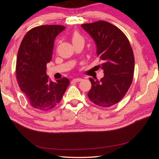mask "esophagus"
I'll use <instances>...</instances> for the list:
<instances>
[{
	"label": "esophagus",
	"instance_id": "1",
	"mask_svg": "<svg viewBox=\"0 0 159 159\" xmlns=\"http://www.w3.org/2000/svg\"><path fill=\"white\" fill-rule=\"evenodd\" d=\"M81 80H82V79L80 78H74V79H73V80H72V81H74V82H79V81H81Z\"/></svg>",
	"mask_w": 159,
	"mask_h": 159
}]
</instances>
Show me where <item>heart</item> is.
Here are the masks:
<instances>
[{
    "instance_id": "b5f03b06",
    "label": "heart",
    "mask_w": 159,
    "mask_h": 159,
    "mask_svg": "<svg viewBox=\"0 0 159 159\" xmlns=\"http://www.w3.org/2000/svg\"><path fill=\"white\" fill-rule=\"evenodd\" d=\"M71 40H72V42H73V43L80 42V41L84 42V38L78 32H75L71 36Z\"/></svg>"
}]
</instances>
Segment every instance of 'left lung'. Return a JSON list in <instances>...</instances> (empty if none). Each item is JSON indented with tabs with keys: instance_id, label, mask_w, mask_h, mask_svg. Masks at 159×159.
I'll return each mask as SVG.
<instances>
[{
	"instance_id": "8db88e82",
	"label": "left lung",
	"mask_w": 159,
	"mask_h": 159,
	"mask_svg": "<svg viewBox=\"0 0 159 159\" xmlns=\"http://www.w3.org/2000/svg\"><path fill=\"white\" fill-rule=\"evenodd\" d=\"M81 27L93 38L97 55L102 60L104 76L99 81L90 78L89 99L103 107L117 103L126 94L133 81L134 58L125 34L106 21L84 24Z\"/></svg>"
}]
</instances>
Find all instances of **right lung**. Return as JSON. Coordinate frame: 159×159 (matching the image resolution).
I'll list each match as a JSON object with an SVG mask.
<instances>
[{
	"label": "right lung",
	"mask_w": 159,
	"mask_h": 159,
	"mask_svg": "<svg viewBox=\"0 0 159 159\" xmlns=\"http://www.w3.org/2000/svg\"><path fill=\"white\" fill-rule=\"evenodd\" d=\"M65 28L61 25L33 28L26 34L19 47L16 80L28 102L35 109L48 111L54 107L70 84L68 78L52 81L46 74V64L52 60L55 38Z\"/></svg>",
	"instance_id": "right-lung-1"
}]
</instances>
